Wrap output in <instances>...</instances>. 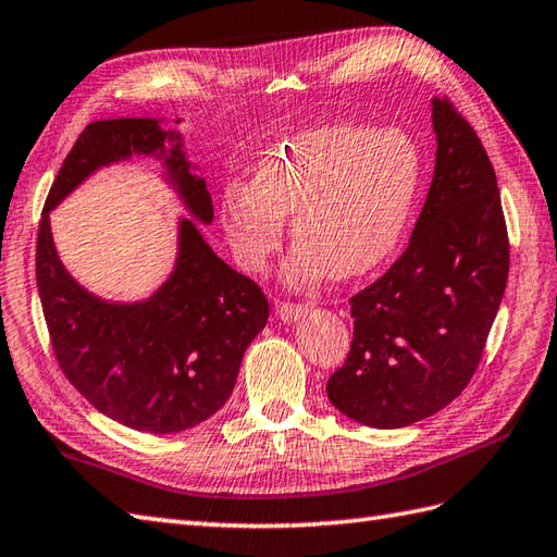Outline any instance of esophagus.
I'll list each match as a JSON object with an SVG mask.
<instances>
[{"mask_svg":"<svg viewBox=\"0 0 557 557\" xmlns=\"http://www.w3.org/2000/svg\"><path fill=\"white\" fill-rule=\"evenodd\" d=\"M305 312H307V305H302V302H278L276 305V314L281 321H286V324H290V321H298Z\"/></svg>","mask_w":557,"mask_h":557,"instance_id":"1","label":"esophagus"}]
</instances>
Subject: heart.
<instances>
[{"label":"heart","instance_id":"1","mask_svg":"<svg viewBox=\"0 0 557 557\" xmlns=\"http://www.w3.org/2000/svg\"><path fill=\"white\" fill-rule=\"evenodd\" d=\"M419 171L417 145L400 131L336 123L295 133L262 154L252 183L233 181L221 193L233 257L262 271L293 214L290 281L367 274L400 240Z\"/></svg>","mask_w":557,"mask_h":557}]
</instances>
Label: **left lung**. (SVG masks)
<instances>
[{
    "instance_id": "left-lung-1",
    "label": "left lung",
    "mask_w": 557,
    "mask_h": 557,
    "mask_svg": "<svg viewBox=\"0 0 557 557\" xmlns=\"http://www.w3.org/2000/svg\"><path fill=\"white\" fill-rule=\"evenodd\" d=\"M436 169L410 245L350 298V352L329 400L367 426L436 414L474 376L508 283L510 243L496 171L448 97L434 100Z\"/></svg>"
}]
</instances>
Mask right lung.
Returning a JSON list of instances; mask_svg holds the SVG:
<instances>
[{"instance_id": "1", "label": "right lung", "mask_w": 557, "mask_h": 557, "mask_svg": "<svg viewBox=\"0 0 557 557\" xmlns=\"http://www.w3.org/2000/svg\"><path fill=\"white\" fill-rule=\"evenodd\" d=\"M131 154L164 159L190 214L212 221V195L190 174L178 133L162 131L154 119L88 123L49 188L37 226V293L57 362L83 398L128 429L176 434L228 400L247 345L267 326L269 302L252 278L214 255L190 219L181 221L174 274L150 300L111 305L69 276L54 250L49 209L95 169Z\"/></svg>"}]
</instances>
